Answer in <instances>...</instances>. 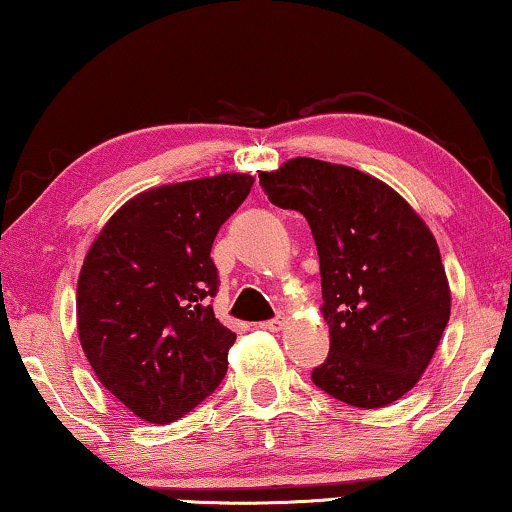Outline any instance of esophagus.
<instances>
[{
  "instance_id": "esophagus-1",
  "label": "esophagus",
  "mask_w": 512,
  "mask_h": 512,
  "mask_svg": "<svg viewBox=\"0 0 512 512\" xmlns=\"http://www.w3.org/2000/svg\"><path fill=\"white\" fill-rule=\"evenodd\" d=\"M285 323H287L285 316H275V319L262 323V328L269 330V332H280L282 328H285Z\"/></svg>"
}]
</instances>
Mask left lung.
Instances as JSON below:
<instances>
[{
  "label": "left lung",
  "instance_id": "8db88e82",
  "mask_svg": "<svg viewBox=\"0 0 512 512\" xmlns=\"http://www.w3.org/2000/svg\"><path fill=\"white\" fill-rule=\"evenodd\" d=\"M273 205L310 223L330 353L312 383L355 408H385L419 383L451 314L440 248L410 202L358 168L296 157L259 170Z\"/></svg>",
  "mask_w": 512,
  "mask_h": 512
}]
</instances>
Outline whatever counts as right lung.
Masks as SVG:
<instances>
[{
	"mask_svg": "<svg viewBox=\"0 0 512 512\" xmlns=\"http://www.w3.org/2000/svg\"><path fill=\"white\" fill-rule=\"evenodd\" d=\"M255 177L221 173L154 186L127 200L88 248L77 282V332L100 383L150 424L205 401L237 335L214 316L218 227Z\"/></svg>",
	"mask_w": 512,
	"mask_h": 512,
	"instance_id": "add662e5",
	"label": "right lung"
}]
</instances>
